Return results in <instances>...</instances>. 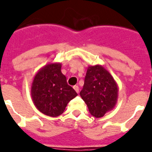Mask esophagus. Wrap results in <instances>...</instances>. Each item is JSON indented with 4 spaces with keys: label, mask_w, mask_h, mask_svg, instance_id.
<instances>
[{
    "label": "esophagus",
    "mask_w": 152,
    "mask_h": 152,
    "mask_svg": "<svg viewBox=\"0 0 152 152\" xmlns=\"http://www.w3.org/2000/svg\"><path fill=\"white\" fill-rule=\"evenodd\" d=\"M73 88H74V90L76 91V93H79L80 92V88H79V87L77 85H75L73 87Z\"/></svg>",
    "instance_id": "34e87169"
}]
</instances>
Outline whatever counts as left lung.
Listing matches in <instances>:
<instances>
[{"mask_svg":"<svg viewBox=\"0 0 152 152\" xmlns=\"http://www.w3.org/2000/svg\"><path fill=\"white\" fill-rule=\"evenodd\" d=\"M80 95L91 114L102 118L114 108L118 101V88L110 73L104 67L97 64L88 68Z\"/></svg>","mask_w":152,"mask_h":152,"instance_id":"8db88e82","label":"left lung"}]
</instances>
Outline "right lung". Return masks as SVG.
Segmentation results:
<instances>
[{
  "mask_svg": "<svg viewBox=\"0 0 152 152\" xmlns=\"http://www.w3.org/2000/svg\"><path fill=\"white\" fill-rule=\"evenodd\" d=\"M61 64L52 63L42 68L34 76L31 85V97L34 106L44 114L57 117L77 93L67 83L61 71Z\"/></svg>",
  "mask_w": 152,
  "mask_h": 152,
  "instance_id": "obj_1",
  "label": "right lung"
}]
</instances>
